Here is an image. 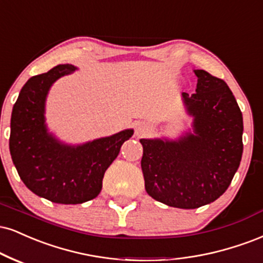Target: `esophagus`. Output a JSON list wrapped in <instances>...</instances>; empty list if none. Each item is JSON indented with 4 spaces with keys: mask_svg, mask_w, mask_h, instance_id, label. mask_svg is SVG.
I'll list each match as a JSON object with an SVG mask.
<instances>
[{
    "mask_svg": "<svg viewBox=\"0 0 263 263\" xmlns=\"http://www.w3.org/2000/svg\"><path fill=\"white\" fill-rule=\"evenodd\" d=\"M148 131H149V126H148L147 123L141 122V123H138L137 126H136V128H135V135H136V136H144L145 134H147Z\"/></svg>",
    "mask_w": 263,
    "mask_h": 263,
    "instance_id": "obj_1",
    "label": "esophagus"
}]
</instances>
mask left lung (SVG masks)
Masks as SVG:
<instances>
[{"label": "left lung", "instance_id": "left-lung-1", "mask_svg": "<svg viewBox=\"0 0 263 263\" xmlns=\"http://www.w3.org/2000/svg\"><path fill=\"white\" fill-rule=\"evenodd\" d=\"M196 93H181L191 129L176 140L142 138L147 194L170 207L194 210L219 198L242 156V114L226 82L203 71Z\"/></svg>", "mask_w": 263, "mask_h": 263}]
</instances>
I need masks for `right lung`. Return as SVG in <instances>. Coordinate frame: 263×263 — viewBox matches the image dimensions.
Here are the masks:
<instances>
[{
    "mask_svg": "<svg viewBox=\"0 0 263 263\" xmlns=\"http://www.w3.org/2000/svg\"><path fill=\"white\" fill-rule=\"evenodd\" d=\"M73 65H59L28 80L21 89L11 118L9 152L24 185L46 200L62 204L90 201L100 194L106 169L120 148L134 135L127 128L118 134L68 144L49 131L46 98L59 78L73 73Z\"/></svg>",
    "mask_w": 263,
    "mask_h": 263,
    "instance_id": "1",
    "label": "right lung"
}]
</instances>
